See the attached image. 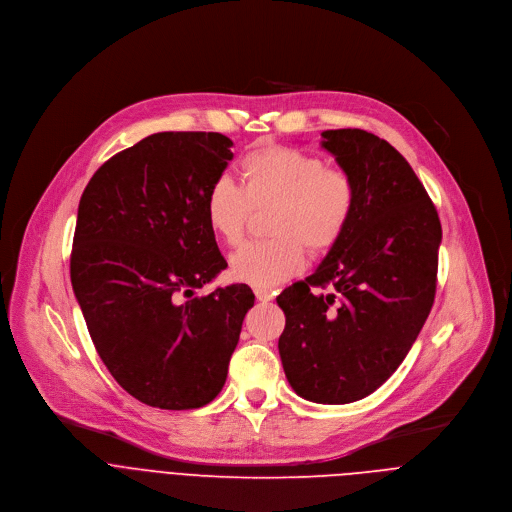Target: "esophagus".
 Segmentation results:
<instances>
[{"mask_svg": "<svg viewBox=\"0 0 512 512\" xmlns=\"http://www.w3.org/2000/svg\"><path fill=\"white\" fill-rule=\"evenodd\" d=\"M255 298L259 302H269V300H273V291L267 287H255Z\"/></svg>", "mask_w": 512, "mask_h": 512, "instance_id": "34e87169", "label": "esophagus"}]
</instances>
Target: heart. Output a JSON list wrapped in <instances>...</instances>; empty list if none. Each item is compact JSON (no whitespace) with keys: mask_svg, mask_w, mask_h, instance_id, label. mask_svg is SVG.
<instances>
[{"mask_svg":"<svg viewBox=\"0 0 512 512\" xmlns=\"http://www.w3.org/2000/svg\"><path fill=\"white\" fill-rule=\"evenodd\" d=\"M241 186L216 178L204 200L210 231L227 245H237L253 206L275 202L269 241H253L231 255L235 279L255 287H273L296 275L312 253L332 249L344 235L356 204L352 176L322 158L269 145L253 150L239 162Z\"/></svg>","mask_w":512,"mask_h":512,"instance_id":"1","label":"heart"}]
</instances>
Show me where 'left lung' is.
<instances>
[{"label":"left lung","instance_id":"obj_1","mask_svg":"<svg viewBox=\"0 0 512 512\" xmlns=\"http://www.w3.org/2000/svg\"><path fill=\"white\" fill-rule=\"evenodd\" d=\"M322 148L356 186L340 241L285 287L279 356L300 397L344 405L377 391L421 332L435 298L442 225L393 145L364 129H328Z\"/></svg>","mask_w":512,"mask_h":512}]
</instances>
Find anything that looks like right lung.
Masks as SVG:
<instances>
[{"label": "right lung", "mask_w": 512, "mask_h": 512, "mask_svg": "<svg viewBox=\"0 0 512 512\" xmlns=\"http://www.w3.org/2000/svg\"><path fill=\"white\" fill-rule=\"evenodd\" d=\"M233 141L212 131H162L107 160L77 214L70 281L93 344L137 401L196 409L225 387L249 285L194 289L227 267L204 200Z\"/></svg>", "instance_id": "right-lung-1"}]
</instances>
